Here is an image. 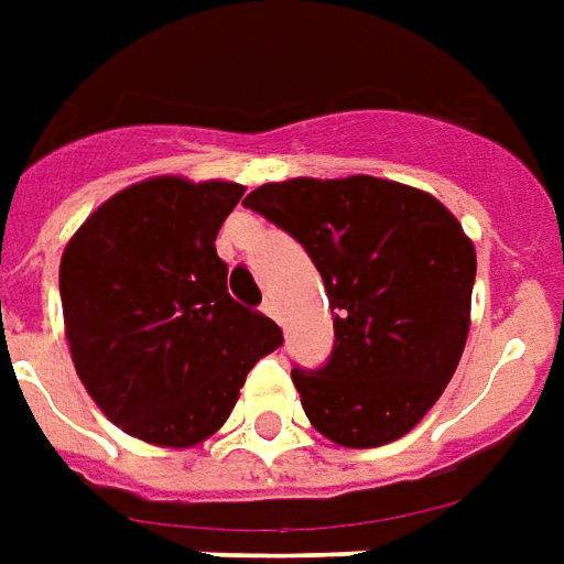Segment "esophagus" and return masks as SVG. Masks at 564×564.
<instances>
[{
	"instance_id": "1",
	"label": "esophagus",
	"mask_w": 564,
	"mask_h": 564,
	"mask_svg": "<svg viewBox=\"0 0 564 564\" xmlns=\"http://www.w3.org/2000/svg\"><path fill=\"white\" fill-rule=\"evenodd\" d=\"M260 310H263L267 316H273V319H279V306H275L273 297H263V304H260Z\"/></svg>"
}]
</instances>
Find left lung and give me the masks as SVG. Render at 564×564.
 <instances>
[{"label": "left lung", "instance_id": "1", "mask_svg": "<svg viewBox=\"0 0 564 564\" xmlns=\"http://www.w3.org/2000/svg\"><path fill=\"white\" fill-rule=\"evenodd\" d=\"M245 205L304 245L332 304V356L291 368L310 423L344 448L405 436L467 344L476 251L460 224L421 189L368 174L267 184Z\"/></svg>", "mask_w": 564, "mask_h": 564}]
</instances>
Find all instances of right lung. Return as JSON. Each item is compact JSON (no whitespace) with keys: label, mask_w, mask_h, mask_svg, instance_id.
Instances as JSON below:
<instances>
[{"label":"right lung","mask_w":564,"mask_h":564,"mask_svg":"<svg viewBox=\"0 0 564 564\" xmlns=\"http://www.w3.org/2000/svg\"><path fill=\"white\" fill-rule=\"evenodd\" d=\"M242 186L153 177L116 193L69 239L61 304L76 375L128 436L189 448L230 417L282 328L232 301L217 230Z\"/></svg>","instance_id":"1"}]
</instances>
